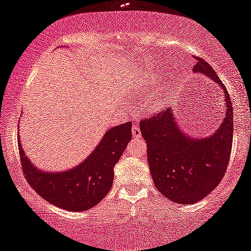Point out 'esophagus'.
Segmentation results:
<instances>
[{"label":"esophagus","instance_id":"esophagus-1","mask_svg":"<svg viewBox=\"0 0 251 251\" xmlns=\"http://www.w3.org/2000/svg\"><path fill=\"white\" fill-rule=\"evenodd\" d=\"M140 134H142V133H140L139 126L134 124V125L132 126V136H133L134 138H138V137H140Z\"/></svg>","mask_w":251,"mask_h":251}]
</instances>
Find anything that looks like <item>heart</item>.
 <instances>
[{
    "label": "heart",
    "instance_id": "heart-1",
    "mask_svg": "<svg viewBox=\"0 0 251 251\" xmlns=\"http://www.w3.org/2000/svg\"><path fill=\"white\" fill-rule=\"evenodd\" d=\"M156 107H159V103H156Z\"/></svg>",
    "mask_w": 251,
    "mask_h": 251
}]
</instances>
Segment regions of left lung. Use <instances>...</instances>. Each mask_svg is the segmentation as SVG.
<instances>
[{
    "instance_id": "left-lung-1",
    "label": "left lung",
    "mask_w": 251,
    "mask_h": 251,
    "mask_svg": "<svg viewBox=\"0 0 251 251\" xmlns=\"http://www.w3.org/2000/svg\"><path fill=\"white\" fill-rule=\"evenodd\" d=\"M194 73L207 76L224 90L226 114L218 130L194 138L178 127L172 108L142 119L140 132L148 147V163L156 188L172 201L192 205L203 199L226 173L232 149L233 112L230 95L213 68L197 58Z\"/></svg>"
}]
</instances>
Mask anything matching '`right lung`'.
Wrapping results in <instances>:
<instances>
[{"label": "right lung", "mask_w": 251, "mask_h": 251, "mask_svg": "<svg viewBox=\"0 0 251 251\" xmlns=\"http://www.w3.org/2000/svg\"><path fill=\"white\" fill-rule=\"evenodd\" d=\"M132 137V123L111 127L81 164L65 172H46L32 164L18 140L26 180L46 201L67 211L81 212L98 205L108 194L114 166Z\"/></svg>", "instance_id": "obj_1"}]
</instances>
